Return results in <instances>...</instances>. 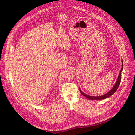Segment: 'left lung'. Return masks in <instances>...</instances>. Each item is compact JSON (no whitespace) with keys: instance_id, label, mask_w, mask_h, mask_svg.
Masks as SVG:
<instances>
[{"instance_id":"1","label":"left lung","mask_w":135,"mask_h":135,"mask_svg":"<svg viewBox=\"0 0 135 135\" xmlns=\"http://www.w3.org/2000/svg\"><path fill=\"white\" fill-rule=\"evenodd\" d=\"M122 68H121V70H120V71L119 72V75H118V79L117 80L116 83H115V84H114V85L113 87L112 88V89H111V90L109 91L108 93H105V95H104L100 96H91L87 95V94L83 93L82 91H81V89L79 88L80 92L81 93V95H82L83 96H84V97H86L87 99H88L89 100H103V99H107V98H108V97H109L110 96H111L112 95H113V94L116 92V91L117 90L118 87H119V85L120 84V80H121V78H122L121 77V72H122V70H123V61H122Z\"/></svg>"}]
</instances>
